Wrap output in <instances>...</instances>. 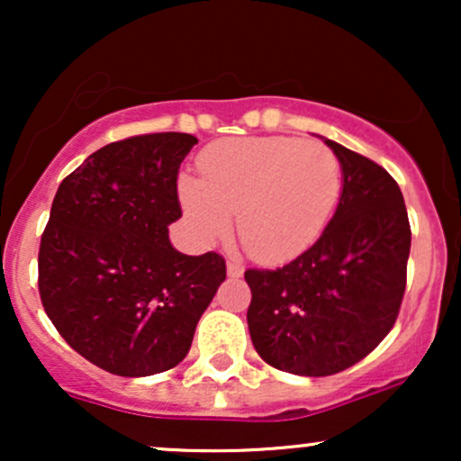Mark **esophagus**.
Returning <instances> with one entry per match:
<instances>
[{
	"instance_id": "esophagus-1",
	"label": "esophagus",
	"mask_w": 461,
	"mask_h": 461,
	"mask_svg": "<svg viewBox=\"0 0 461 461\" xmlns=\"http://www.w3.org/2000/svg\"><path fill=\"white\" fill-rule=\"evenodd\" d=\"M242 271H245V268H242L238 262H234V260L227 262V275H230V277H240Z\"/></svg>"
}]
</instances>
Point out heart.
<instances>
[{
	"label": "heart",
	"mask_w": 461,
	"mask_h": 461,
	"mask_svg": "<svg viewBox=\"0 0 461 461\" xmlns=\"http://www.w3.org/2000/svg\"><path fill=\"white\" fill-rule=\"evenodd\" d=\"M340 162L330 147L293 136L216 140L199 158V179L179 182V199L203 240L230 230L249 256L282 264L319 240L340 197Z\"/></svg>",
	"instance_id": "b5f03b06"
}]
</instances>
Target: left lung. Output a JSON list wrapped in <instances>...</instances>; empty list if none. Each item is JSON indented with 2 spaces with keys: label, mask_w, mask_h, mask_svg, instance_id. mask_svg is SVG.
Instances as JSON below:
<instances>
[{
  "label": "left lung",
  "mask_w": 461,
  "mask_h": 461,
  "mask_svg": "<svg viewBox=\"0 0 461 461\" xmlns=\"http://www.w3.org/2000/svg\"><path fill=\"white\" fill-rule=\"evenodd\" d=\"M342 194L308 251L268 271L249 268V333L273 368L336 375L388 336L405 294L411 230L399 184L377 162L327 140Z\"/></svg>",
  "instance_id": "left-lung-1"
}]
</instances>
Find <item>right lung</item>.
<instances>
[{
    "label": "right lung",
    "instance_id": "obj_1",
    "mask_svg": "<svg viewBox=\"0 0 461 461\" xmlns=\"http://www.w3.org/2000/svg\"><path fill=\"white\" fill-rule=\"evenodd\" d=\"M193 134L110 142L62 179L39 249V293L54 327L95 366L147 377L177 366L225 282L216 251L168 240L182 216L179 164Z\"/></svg>",
    "mask_w": 461,
    "mask_h": 461
}]
</instances>
